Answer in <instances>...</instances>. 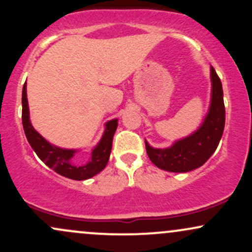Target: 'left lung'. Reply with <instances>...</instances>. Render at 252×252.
I'll use <instances>...</instances> for the list:
<instances>
[{"label":"left lung","instance_id":"1","mask_svg":"<svg viewBox=\"0 0 252 252\" xmlns=\"http://www.w3.org/2000/svg\"><path fill=\"white\" fill-rule=\"evenodd\" d=\"M211 102L206 116L195 131L176 140L167 148H154L146 141L150 161L160 169L187 173L199 168L212 156L218 147L225 126V106L221 82L211 66Z\"/></svg>","mask_w":252,"mask_h":252}]
</instances>
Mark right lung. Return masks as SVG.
I'll list each match as a JSON object with an SVG mask.
<instances>
[{"label":"right lung","mask_w":252,"mask_h":252,"mask_svg":"<svg viewBox=\"0 0 252 252\" xmlns=\"http://www.w3.org/2000/svg\"><path fill=\"white\" fill-rule=\"evenodd\" d=\"M22 124L26 137L40 160L58 174L72 179V180H86L97 175L108 164L112 148V138L118 126V120L108 121L105 123L99 142L91 150V156L86 162L79 163L74 155L79 149H66L54 146L42 137L32 126L30 120V106L27 99V83L22 89Z\"/></svg>","instance_id":"1"}]
</instances>
